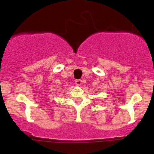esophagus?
Returning a JSON list of instances; mask_svg holds the SVG:
<instances>
[{"mask_svg":"<svg viewBox=\"0 0 154 154\" xmlns=\"http://www.w3.org/2000/svg\"><path fill=\"white\" fill-rule=\"evenodd\" d=\"M75 83L77 85V86H80L82 84V80H76Z\"/></svg>","mask_w":154,"mask_h":154,"instance_id":"obj_1","label":"esophagus"}]
</instances>
